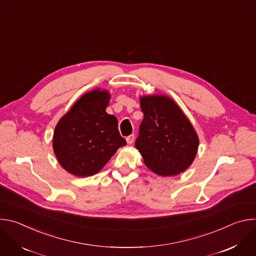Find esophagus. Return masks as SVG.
<instances>
[{"label":"esophagus","instance_id":"1","mask_svg":"<svg viewBox=\"0 0 256 256\" xmlns=\"http://www.w3.org/2000/svg\"><path fill=\"white\" fill-rule=\"evenodd\" d=\"M134 134H130V136H128L126 138V142H128V144H132L134 142Z\"/></svg>","mask_w":256,"mask_h":256}]
</instances>
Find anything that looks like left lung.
<instances>
[{
    "label": "left lung",
    "mask_w": 256,
    "mask_h": 256,
    "mask_svg": "<svg viewBox=\"0 0 256 256\" xmlns=\"http://www.w3.org/2000/svg\"><path fill=\"white\" fill-rule=\"evenodd\" d=\"M144 120L136 148L151 171L160 176H175L194 162L200 140L176 102L165 95L140 98Z\"/></svg>",
    "instance_id": "obj_1"
}]
</instances>
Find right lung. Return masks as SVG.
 <instances>
[{
	"label": "right lung",
	"instance_id": "1",
	"mask_svg": "<svg viewBox=\"0 0 256 256\" xmlns=\"http://www.w3.org/2000/svg\"><path fill=\"white\" fill-rule=\"evenodd\" d=\"M107 90L85 93L58 120L52 148L60 166L78 177L98 173L126 142L120 134L118 120L106 112Z\"/></svg>",
	"mask_w": 256,
	"mask_h": 256
}]
</instances>
